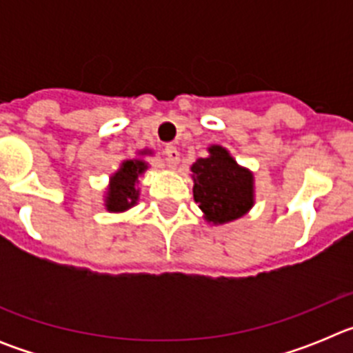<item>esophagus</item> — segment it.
Returning <instances> with one entry per match:
<instances>
[{
	"instance_id": "34e87169",
	"label": "esophagus",
	"mask_w": 353,
	"mask_h": 353,
	"mask_svg": "<svg viewBox=\"0 0 353 353\" xmlns=\"http://www.w3.org/2000/svg\"><path fill=\"white\" fill-rule=\"evenodd\" d=\"M164 155H166V161H168V164H170L171 168L176 166V164H179V161H180V152H179V150H176V146L168 145L166 148H164Z\"/></svg>"
}]
</instances>
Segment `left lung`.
<instances>
[{
    "instance_id": "8db88e82",
    "label": "left lung",
    "mask_w": 353,
    "mask_h": 353,
    "mask_svg": "<svg viewBox=\"0 0 353 353\" xmlns=\"http://www.w3.org/2000/svg\"><path fill=\"white\" fill-rule=\"evenodd\" d=\"M192 164L194 201L214 224L239 219L252 207V174L240 168L223 146Z\"/></svg>"
}]
</instances>
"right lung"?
<instances>
[{"mask_svg": "<svg viewBox=\"0 0 353 353\" xmlns=\"http://www.w3.org/2000/svg\"><path fill=\"white\" fill-rule=\"evenodd\" d=\"M146 170V164L143 161L129 159L121 164L120 170L111 176V189L108 196V210L123 212L136 205L138 201V176Z\"/></svg>", "mask_w": 353, "mask_h": 353, "instance_id": "right-lung-1", "label": "right lung"}]
</instances>
